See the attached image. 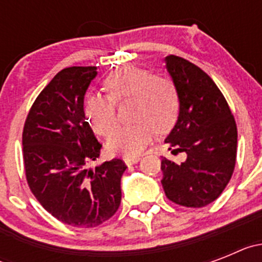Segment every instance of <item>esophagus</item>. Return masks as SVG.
Returning a JSON list of instances; mask_svg holds the SVG:
<instances>
[{"mask_svg":"<svg viewBox=\"0 0 262 262\" xmlns=\"http://www.w3.org/2000/svg\"><path fill=\"white\" fill-rule=\"evenodd\" d=\"M123 161L127 164V165H133V164H136L138 161H140V157L139 156H126L123 159Z\"/></svg>","mask_w":262,"mask_h":262,"instance_id":"esophagus-1","label":"esophagus"}]
</instances>
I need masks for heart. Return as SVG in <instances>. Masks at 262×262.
Returning a JSON list of instances; mask_svg holds the SVG:
<instances>
[{
    "instance_id": "obj_1",
    "label": "heart",
    "mask_w": 262,
    "mask_h": 262,
    "mask_svg": "<svg viewBox=\"0 0 262 262\" xmlns=\"http://www.w3.org/2000/svg\"><path fill=\"white\" fill-rule=\"evenodd\" d=\"M107 96L92 94L85 102V117L96 134L106 136L117 124V103L134 98L133 124L120 126L107 139L111 154L135 156L155 138L173 127L180 113V97L174 81L165 75L126 66L111 72L103 81Z\"/></svg>"
}]
</instances>
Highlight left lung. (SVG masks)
I'll return each mask as SVG.
<instances>
[{
    "label": "left lung",
    "instance_id": "obj_1",
    "mask_svg": "<svg viewBox=\"0 0 262 262\" xmlns=\"http://www.w3.org/2000/svg\"><path fill=\"white\" fill-rule=\"evenodd\" d=\"M166 71L180 97L176 126L165 143L172 154L185 152L184 163L161 160L168 200L185 207L214 202L232 177L237 128L230 106L212 78L182 57H165Z\"/></svg>",
    "mask_w": 262,
    "mask_h": 262
}]
</instances>
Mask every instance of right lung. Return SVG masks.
<instances>
[{
	"instance_id": "1",
	"label": "right lung",
	"mask_w": 262,
	"mask_h": 262,
	"mask_svg": "<svg viewBox=\"0 0 262 262\" xmlns=\"http://www.w3.org/2000/svg\"><path fill=\"white\" fill-rule=\"evenodd\" d=\"M97 67L62 69L32 103L22 134L23 164L30 190L57 221L92 228L119 209L120 159L94 169L102 144L85 120L84 97Z\"/></svg>"
}]
</instances>
